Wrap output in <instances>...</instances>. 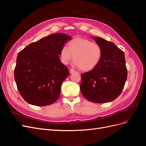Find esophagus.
<instances>
[{
    "label": "esophagus",
    "mask_w": 146,
    "mask_h": 146,
    "mask_svg": "<svg viewBox=\"0 0 146 146\" xmlns=\"http://www.w3.org/2000/svg\"><path fill=\"white\" fill-rule=\"evenodd\" d=\"M75 72H76V71L75 70H74L72 69H71L70 70V74H73V73H75Z\"/></svg>",
    "instance_id": "34e87169"
}]
</instances>
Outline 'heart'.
<instances>
[{"label": "heart", "mask_w": 146, "mask_h": 146, "mask_svg": "<svg viewBox=\"0 0 146 146\" xmlns=\"http://www.w3.org/2000/svg\"><path fill=\"white\" fill-rule=\"evenodd\" d=\"M60 58L63 64L74 60V65L83 71H90L98 66L102 55L101 47L88 39L76 38L70 40L67 46L61 47Z\"/></svg>", "instance_id": "obj_1"}]
</instances>
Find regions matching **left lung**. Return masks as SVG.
Wrapping results in <instances>:
<instances>
[{"label":"left lung","mask_w":146,"mask_h":146,"mask_svg":"<svg viewBox=\"0 0 146 146\" xmlns=\"http://www.w3.org/2000/svg\"><path fill=\"white\" fill-rule=\"evenodd\" d=\"M102 50L99 64L82 74L80 86L82 95L92 102L105 103L121 94L127 80L124 53L113 42L100 37L92 36Z\"/></svg>","instance_id":"1"}]
</instances>
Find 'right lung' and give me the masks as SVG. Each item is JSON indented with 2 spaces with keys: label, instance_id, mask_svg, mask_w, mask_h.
Wrapping results in <instances>:
<instances>
[{
  "label": "right lung",
  "instance_id": "1",
  "mask_svg": "<svg viewBox=\"0 0 146 146\" xmlns=\"http://www.w3.org/2000/svg\"><path fill=\"white\" fill-rule=\"evenodd\" d=\"M72 37L53 33L33 42L19 52L15 79L23 99L38 107L54 104L59 98L61 86L69 75L59 54Z\"/></svg>",
  "mask_w": 146,
  "mask_h": 146
}]
</instances>
